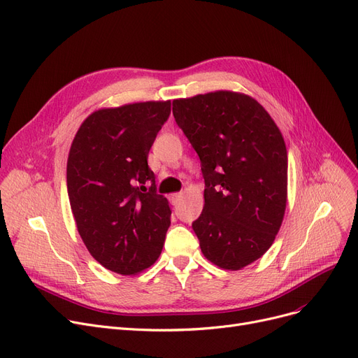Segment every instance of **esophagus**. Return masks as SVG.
Wrapping results in <instances>:
<instances>
[{"label": "esophagus", "mask_w": 358, "mask_h": 358, "mask_svg": "<svg viewBox=\"0 0 358 358\" xmlns=\"http://www.w3.org/2000/svg\"><path fill=\"white\" fill-rule=\"evenodd\" d=\"M181 197H182V194H181V193H173V194H171V196H169V200H171V203H173V205H177V203H178V201L181 200Z\"/></svg>", "instance_id": "34e87169"}]
</instances>
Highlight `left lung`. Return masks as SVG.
Listing matches in <instances>:
<instances>
[{
    "label": "left lung",
    "instance_id": "8db88e82",
    "mask_svg": "<svg viewBox=\"0 0 358 358\" xmlns=\"http://www.w3.org/2000/svg\"><path fill=\"white\" fill-rule=\"evenodd\" d=\"M197 152L205 206L192 224L213 265L238 271L265 255L287 208L288 158L268 111L244 93L217 90L173 102Z\"/></svg>",
    "mask_w": 358,
    "mask_h": 358
}]
</instances>
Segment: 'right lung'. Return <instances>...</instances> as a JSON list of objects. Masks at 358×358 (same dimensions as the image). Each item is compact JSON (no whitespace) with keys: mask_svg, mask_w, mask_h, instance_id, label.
I'll return each mask as SVG.
<instances>
[{"mask_svg":"<svg viewBox=\"0 0 358 358\" xmlns=\"http://www.w3.org/2000/svg\"><path fill=\"white\" fill-rule=\"evenodd\" d=\"M171 114V101L103 108L77 130L67 161V192L89 253L120 275L159 257L171 209L157 193L149 150Z\"/></svg>","mask_w":358,"mask_h":358,"instance_id":"1","label":"right lung"}]
</instances>
